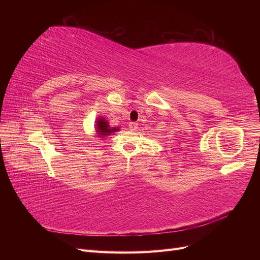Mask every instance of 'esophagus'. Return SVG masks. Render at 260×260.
<instances>
[{
	"label": "esophagus",
	"mask_w": 260,
	"mask_h": 260,
	"mask_svg": "<svg viewBox=\"0 0 260 260\" xmlns=\"http://www.w3.org/2000/svg\"><path fill=\"white\" fill-rule=\"evenodd\" d=\"M129 128L131 130H137L138 129V123L137 122H130L129 123Z\"/></svg>",
	"instance_id": "1"
}]
</instances>
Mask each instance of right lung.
I'll return each instance as SVG.
<instances>
[{"mask_svg":"<svg viewBox=\"0 0 260 260\" xmlns=\"http://www.w3.org/2000/svg\"><path fill=\"white\" fill-rule=\"evenodd\" d=\"M96 130L101 137H106L111 135V133L116 132L118 129L111 128L105 119H103V118H99L96 121Z\"/></svg>","mask_w":260,"mask_h":260,"instance_id":"1","label":"right lung"}]
</instances>
